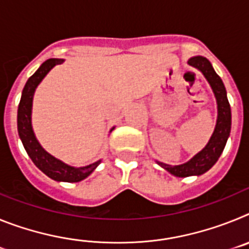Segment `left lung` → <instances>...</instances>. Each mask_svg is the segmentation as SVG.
<instances>
[{
    "label": "left lung",
    "mask_w": 249,
    "mask_h": 249,
    "mask_svg": "<svg viewBox=\"0 0 249 249\" xmlns=\"http://www.w3.org/2000/svg\"><path fill=\"white\" fill-rule=\"evenodd\" d=\"M188 63L193 67L198 68L204 74L207 81L210 82L211 87L214 92L217 105H218V118H217L215 129L208 144L199 152L198 155H196L190 162L181 164V166H169V164L158 162L160 167H163L169 173H172L177 177H188V176L195 175L199 176L207 172L217 162L221 153L223 152L231 132V106L227 100V93H226V89H224L221 77L215 73L212 65L206 57H192L190 58Z\"/></svg>",
    "instance_id": "obj_1"
}]
</instances>
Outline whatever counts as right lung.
Segmentation results:
<instances>
[{
  "mask_svg": "<svg viewBox=\"0 0 249 249\" xmlns=\"http://www.w3.org/2000/svg\"><path fill=\"white\" fill-rule=\"evenodd\" d=\"M62 62L63 59L59 58L47 59L28 78L25 87H23V91H22L21 101H19L18 105L17 128H18L19 138H21L27 155L30 156L32 162L46 176H48V177L54 179V181L80 182L93 172L94 168L100 164L101 160L94 162V163L89 164V166L80 167V168L67 166V164L58 160L57 158L52 157L50 153H47L42 147L39 146V143L37 142L36 137L34 135V131H32V126H31V108H32V98H34L35 89L38 86V83L42 81L43 77L48 73L51 68Z\"/></svg>",
  "mask_w": 249,
  "mask_h": 249,
  "instance_id": "add662e5",
  "label": "right lung"
}]
</instances>
